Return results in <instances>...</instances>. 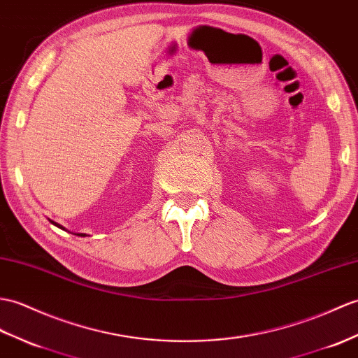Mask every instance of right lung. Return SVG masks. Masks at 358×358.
Returning a JSON list of instances; mask_svg holds the SVG:
<instances>
[{
	"instance_id": "obj_1",
	"label": "right lung",
	"mask_w": 358,
	"mask_h": 358,
	"mask_svg": "<svg viewBox=\"0 0 358 358\" xmlns=\"http://www.w3.org/2000/svg\"><path fill=\"white\" fill-rule=\"evenodd\" d=\"M50 222H52V224H55V226H56V227H59V229L65 230V227L59 226V224H57V222H55V221H52V220H50ZM74 235H78V236H87V234H74Z\"/></svg>"
}]
</instances>
